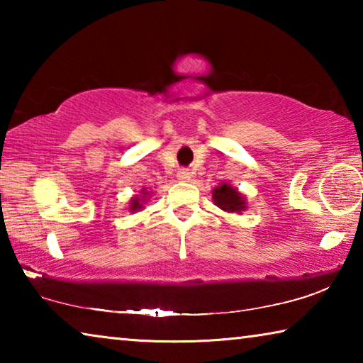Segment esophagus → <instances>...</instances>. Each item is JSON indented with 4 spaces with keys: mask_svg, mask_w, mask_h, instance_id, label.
<instances>
[{
    "mask_svg": "<svg viewBox=\"0 0 363 363\" xmlns=\"http://www.w3.org/2000/svg\"><path fill=\"white\" fill-rule=\"evenodd\" d=\"M177 179H179V181H189V179H190V173H189V169H186V168H181L179 171H177Z\"/></svg>",
    "mask_w": 363,
    "mask_h": 363,
    "instance_id": "obj_1",
    "label": "esophagus"
}]
</instances>
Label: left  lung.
Instances as JSON below:
<instances>
[{
    "label": "left lung",
    "mask_w": 363,
    "mask_h": 363,
    "mask_svg": "<svg viewBox=\"0 0 363 363\" xmlns=\"http://www.w3.org/2000/svg\"><path fill=\"white\" fill-rule=\"evenodd\" d=\"M213 200L220 210L227 213H240L245 210L243 196L237 192L235 189L230 187L229 184H223L220 187L213 190Z\"/></svg>",
    "instance_id": "obj_1"
}]
</instances>
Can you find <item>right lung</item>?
<instances>
[{
  "label": "right lung",
  "instance_id": "1",
  "mask_svg": "<svg viewBox=\"0 0 363 363\" xmlns=\"http://www.w3.org/2000/svg\"><path fill=\"white\" fill-rule=\"evenodd\" d=\"M143 194L147 195V192H144V190H143ZM143 199H145V196H143ZM143 201H144V200H139L138 196H136V199H133V200H131V211L140 210V208H143V205H140V203H143Z\"/></svg>",
  "mask_w": 363,
  "mask_h": 363
}]
</instances>
